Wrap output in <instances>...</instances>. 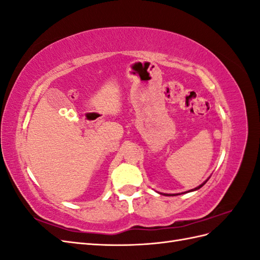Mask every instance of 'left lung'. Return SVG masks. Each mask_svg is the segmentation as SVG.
I'll list each match as a JSON object with an SVG mask.
<instances>
[{"mask_svg":"<svg viewBox=\"0 0 260 260\" xmlns=\"http://www.w3.org/2000/svg\"><path fill=\"white\" fill-rule=\"evenodd\" d=\"M210 178H208L206 181H204L203 182V183L202 184H200V185H199V186H197V187H194V189H192V190H189V191H186V192H184V193H187V192H193V191H197V190H199V189H200V187H202L204 184H206L207 183V181L209 180ZM161 194H164V196H178V194H180V193H176V194H168V193H161Z\"/></svg>","mask_w":260,"mask_h":260,"instance_id":"obj_1","label":"left lung"}]
</instances>
